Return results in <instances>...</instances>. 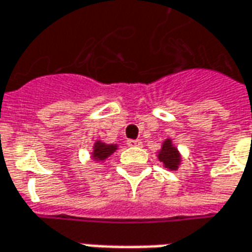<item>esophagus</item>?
<instances>
[{"label":"esophagus","instance_id":"34e87169","mask_svg":"<svg viewBox=\"0 0 252 252\" xmlns=\"http://www.w3.org/2000/svg\"><path fill=\"white\" fill-rule=\"evenodd\" d=\"M127 145L129 146H141L140 140H129L127 141Z\"/></svg>","mask_w":252,"mask_h":252}]
</instances>
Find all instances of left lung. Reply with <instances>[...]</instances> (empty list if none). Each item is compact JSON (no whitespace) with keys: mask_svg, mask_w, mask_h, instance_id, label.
<instances>
[{"mask_svg":"<svg viewBox=\"0 0 252 252\" xmlns=\"http://www.w3.org/2000/svg\"><path fill=\"white\" fill-rule=\"evenodd\" d=\"M158 160L163 161L164 165H165L167 168H178V164H179L180 161L179 153H178V151L172 146V144H171V141L169 140H167L164 142L163 148H161V151L158 153Z\"/></svg>","mask_w":252,"mask_h":252,"instance_id":"1","label":"left lung"}]
</instances>
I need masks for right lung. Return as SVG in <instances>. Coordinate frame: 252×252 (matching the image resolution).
Instances as JSON below:
<instances>
[{"label":"right lung","instance_id":"obj_1","mask_svg":"<svg viewBox=\"0 0 252 252\" xmlns=\"http://www.w3.org/2000/svg\"><path fill=\"white\" fill-rule=\"evenodd\" d=\"M117 149L115 145H106V144H101V142H96L94 145V158L96 160H104L107 158L111 153H114V151Z\"/></svg>","mask_w":252,"mask_h":252}]
</instances>
